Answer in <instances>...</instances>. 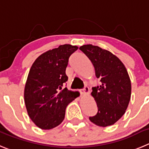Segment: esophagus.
Listing matches in <instances>:
<instances>
[{
    "label": "esophagus",
    "instance_id": "esophagus-1",
    "mask_svg": "<svg viewBox=\"0 0 149 149\" xmlns=\"http://www.w3.org/2000/svg\"><path fill=\"white\" fill-rule=\"evenodd\" d=\"M79 92H80V93H81V95H86V94H87L89 93V87L85 86L83 89L79 90Z\"/></svg>",
    "mask_w": 149,
    "mask_h": 149
}]
</instances>
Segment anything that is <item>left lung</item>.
<instances>
[{
    "instance_id": "8db88e82",
    "label": "left lung",
    "mask_w": 149,
    "mask_h": 149,
    "mask_svg": "<svg viewBox=\"0 0 149 149\" xmlns=\"http://www.w3.org/2000/svg\"><path fill=\"white\" fill-rule=\"evenodd\" d=\"M95 68L99 85L93 87L92 95L98 107L90 121L102 127L111 126L123 115L131 98V81L126 68L118 58L98 46L84 45L79 48Z\"/></svg>"
}]
</instances>
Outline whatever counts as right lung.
Here are the masks:
<instances>
[{
    "label": "right lung",
    "instance_id": "obj_1",
    "mask_svg": "<svg viewBox=\"0 0 149 149\" xmlns=\"http://www.w3.org/2000/svg\"><path fill=\"white\" fill-rule=\"evenodd\" d=\"M78 49L59 45L40 55L33 63L25 86L24 98L30 118L42 129L59 126L65 118L67 106L79 95L64 88L70 55Z\"/></svg>",
    "mask_w": 149,
    "mask_h": 149
}]
</instances>
